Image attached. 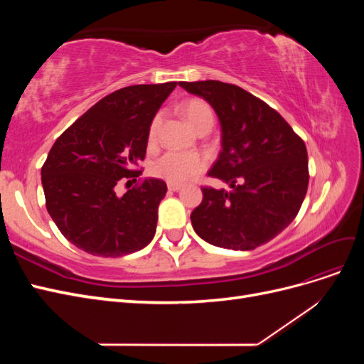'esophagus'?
Returning a JSON list of instances; mask_svg holds the SVG:
<instances>
[{
  "mask_svg": "<svg viewBox=\"0 0 364 364\" xmlns=\"http://www.w3.org/2000/svg\"><path fill=\"white\" fill-rule=\"evenodd\" d=\"M168 190L170 191H179L181 188H182V185L181 183H171V182H168Z\"/></svg>",
  "mask_w": 364,
  "mask_h": 364,
  "instance_id": "obj_1",
  "label": "esophagus"
}]
</instances>
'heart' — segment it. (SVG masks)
I'll use <instances>...</instances> for the list:
<instances>
[{
    "label": "heart",
    "instance_id": "heart-1",
    "mask_svg": "<svg viewBox=\"0 0 364 364\" xmlns=\"http://www.w3.org/2000/svg\"><path fill=\"white\" fill-rule=\"evenodd\" d=\"M182 115L188 121L190 126L197 132L203 126H213L214 115L209 105L200 98H191L181 106ZM161 115L151 119L149 127V141L153 142L156 138ZM206 168V159L200 153H185V151H167L151 164V174L159 179L171 183H181L188 181Z\"/></svg>",
    "mask_w": 364,
    "mask_h": 364
}]
</instances>
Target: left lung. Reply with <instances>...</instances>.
Wrapping results in <instances>:
<instances>
[{"label":"left lung","mask_w":364,"mask_h":364,"mask_svg":"<svg viewBox=\"0 0 364 364\" xmlns=\"http://www.w3.org/2000/svg\"><path fill=\"white\" fill-rule=\"evenodd\" d=\"M202 97L222 126V151L208 176L230 190L203 186L191 213L196 234L209 245L252 250L281 234L308 188L305 142L273 107L243 87L218 80L179 82Z\"/></svg>","instance_id":"left-lung-1"}]
</instances>
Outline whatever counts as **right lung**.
<instances>
[{
  "label": "right lung",
  "mask_w": 364,
  "mask_h": 364,
  "mask_svg": "<svg viewBox=\"0 0 364 364\" xmlns=\"http://www.w3.org/2000/svg\"><path fill=\"white\" fill-rule=\"evenodd\" d=\"M178 82L134 85L106 95L54 142L42 167L47 211L70 243L95 257H123L155 237L161 179H144L123 196L115 186L136 181L149 127ZM130 181H127L129 183Z\"/></svg>",
  "instance_id": "right-lung-1"
}]
</instances>
